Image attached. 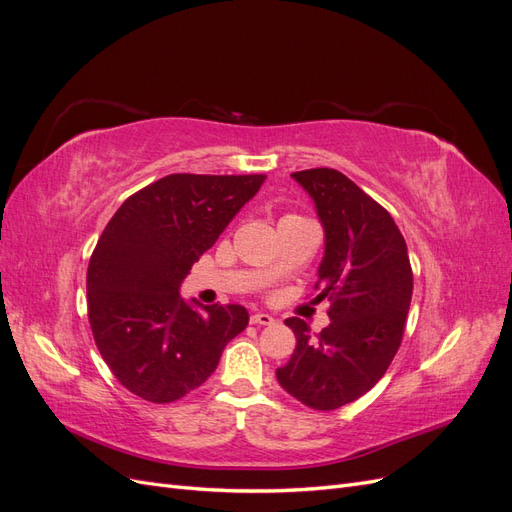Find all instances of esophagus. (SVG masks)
<instances>
[{"mask_svg": "<svg viewBox=\"0 0 512 512\" xmlns=\"http://www.w3.org/2000/svg\"><path fill=\"white\" fill-rule=\"evenodd\" d=\"M250 322H252V324H262V327H269V324H273V322H275V318H273V316H269V314L256 312V314H252V316H250Z\"/></svg>", "mask_w": 512, "mask_h": 512, "instance_id": "1", "label": "esophagus"}]
</instances>
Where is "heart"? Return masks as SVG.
I'll use <instances>...</instances> for the list:
<instances>
[{
  "instance_id": "obj_1",
  "label": "heart",
  "mask_w": 512,
  "mask_h": 512,
  "mask_svg": "<svg viewBox=\"0 0 512 512\" xmlns=\"http://www.w3.org/2000/svg\"><path fill=\"white\" fill-rule=\"evenodd\" d=\"M286 218H297V215H286Z\"/></svg>"
}]
</instances>
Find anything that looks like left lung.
Returning a JSON list of instances; mask_svg holds the SVG:
<instances>
[{"instance_id": "8db88e82", "label": "left lung", "mask_w": 512, "mask_h": 512, "mask_svg": "<svg viewBox=\"0 0 512 512\" xmlns=\"http://www.w3.org/2000/svg\"><path fill=\"white\" fill-rule=\"evenodd\" d=\"M292 177L314 198L324 226L316 299L331 301V324L312 335L305 320L288 318L297 348L275 376L301 404L335 410L365 395L395 359L412 301V267L391 213L344 173L307 168Z\"/></svg>"}]
</instances>
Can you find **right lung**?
I'll return each instance as SVG.
<instances>
[{
	"instance_id": "add662e5",
	"label": "right lung",
	"mask_w": 512,
	"mask_h": 512,
	"mask_svg": "<svg viewBox=\"0 0 512 512\" xmlns=\"http://www.w3.org/2000/svg\"><path fill=\"white\" fill-rule=\"evenodd\" d=\"M267 175L175 173L132 194L106 224L87 269V316L113 376L151 404L198 389L232 337L241 305L196 312L179 297L194 262Z\"/></svg>"
}]
</instances>
